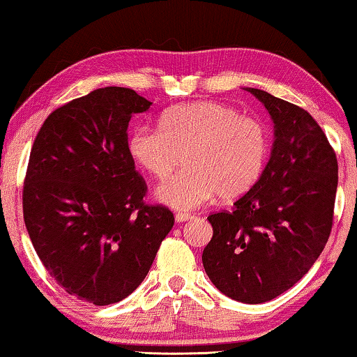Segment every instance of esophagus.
<instances>
[{"instance_id":"obj_1","label":"esophagus","mask_w":357,"mask_h":357,"mask_svg":"<svg viewBox=\"0 0 357 357\" xmlns=\"http://www.w3.org/2000/svg\"><path fill=\"white\" fill-rule=\"evenodd\" d=\"M190 219H193L192 214L188 213H177L175 214V222H187Z\"/></svg>"}]
</instances>
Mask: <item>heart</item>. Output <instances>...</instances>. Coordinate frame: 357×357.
<instances>
[{
	"label": "heart",
	"mask_w": 357,
	"mask_h": 357,
	"mask_svg": "<svg viewBox=\"0 0 357 357\" xmlns=\"http://www.w3.org/2000/svg\"><path fill=\"white\" fill-rule=\"evenodd\" d=\"M128 151L135 162L162 178L185 167L155 190V198L177 211H192L221 195L237 198L261 177L270 135L266 126L242 116L231 105L193 102L172 107L160 115V128L138 123L130 131Z\"/></svg>",
	"instance_id": "heart-1"
}]
</instances>
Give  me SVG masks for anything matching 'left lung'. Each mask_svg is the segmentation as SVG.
Returning a JSON list of instances; mask_svg holds the SVG:
<instances>
[{"instance_id": "8db88e82", "label": "left lung", "mask_w": 357, "mask_h": 357, "mask_svg": "<svg viewBox=\"0 0 357 357\" xmlns=\"http://www.w3.org/2000/svg\"><path fill=\"white\" fill-rule=\"evenodd\" d=\"M265 105L275 141L258 182L211 214L213 238L204 271L222 294L261 304L289 289L310 270L330 237L338 162L319 123L304 109L245 87Z\"/></svg>"}]
</instances>
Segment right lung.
<instances>
[{
  "label": "right lung",
  "instance_id": "1",
  "mask_svg": "<svg viewBox=\"0 0 357 357\" xmlns=\"http://www.w3.org/2000/svg\"><path fill=\"white\" fill-rule=\"evenodd\" d=\"M153 102L102 87L48 115L33 141L22 208L38 258L68 294L94 305L128 297L174 226L143 203L146 183L128 151V123Z\"/></svg>",
  "mask_w": 357,
  "mask_h": 357
}]
</instances>
